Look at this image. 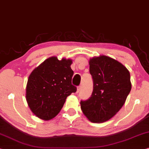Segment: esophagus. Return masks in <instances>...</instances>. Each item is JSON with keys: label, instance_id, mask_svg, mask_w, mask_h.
<instances>
[{"label": "esophagus", "instance_id": "obj_1", "mask_svg": "<svg viewBox=\"0 0 149 149\" xmlns=\"http://www.w3.org/2000/svg\"><path fill=\"white\" fill-rule=\"evenodd\" d=\"M81 86H79V87H77V93H79V92H80V91H81Z\"/></svg>", "mask_w": 149, "mask_h": 149}]
</instances>
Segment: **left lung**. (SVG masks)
<instances>
[{
	"label": "left lung",
	"mask_w": 149,
	"mask_h": 149,
	"mask_svg": "<svg viewBox=\"0 0 149 149\" xmlns=\"http://www.w3.org/2000/svg\"><path fill=\"white\" fill-rule=\"evenodd\" d=\"M93 81L91 96L81 101L85 116L93 123L110 120L124 105L132 88L128 70L117 60L106 56L89 60Z\"/></svg>",
	"instance_id": "left-lung-1"
}]
</instances>
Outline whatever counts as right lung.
<instances>
[{
  "label": "right lung",
  "mask_w": 149,
  "mask_h": 149,
  "mask_svg": "<svg viewBox=\"0 0 149 149\" xmlns=\"http://www.w3.org/2000/svg\"><path fill=\"white\" fill-rule=\"evenodd\" d=\"M72 60L48 58L36 68L27 80L26 100L30 109L40 119L49 120L58 114L77 87L72 85Z\"/></svg>",
  "instance_id": "add662e5"
}]
</instances>
